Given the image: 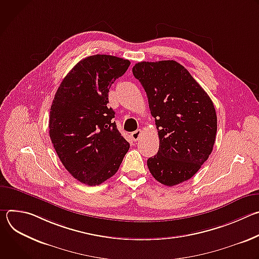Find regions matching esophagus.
Here are the masks:
<instances>
[{
  "label": "esophagus",
  "mask_w": 259,
  "mask_h": 259,
  "mask_svg": "<svg viewBox=\"0 0 259 259\" xmlns=\"http://www.w3.org/2000/svg\"><path fill=\"white\" fill-rule=\"evenodd\" d=\"M141 134H142V130H140V129H138V130H136V131H134V132H132L131 133V138H132V140H134V141H136V140H138L139 138H140V136H141Z\"/></svg>",
  "instance_id": "esophagus-1"
}]
</instances>
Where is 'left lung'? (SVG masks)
<instances>
[{"label":"left lung","mask_w":259,"mask_h":259,"mask_svg":"<svg viewBox=\"0 0 259 259\" xmlns=\"http://www.w3.org/2000/svg\"><path fill=\"white\" fill-rule=\"evenodd\" d=\"M149 99L160 146L147 160L156 180L173 187L192 178L212 153L217 117L212 100L175 60L142 61L133 68Z\"/></svg>","instance_id":"8db88e82"}]
</instances>
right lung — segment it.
<instances>
[{
	"label": "right lung",
	"mask_w": 259,
	"mask_h": 259,
	"mask_svg": "<svg viewBox=\"0 0 259 259\" xmlns=\"http://www.w3.org/2000/svg\"><path fill=\"white\" fill-rule=\"evenodd\" d=\"M130 61L97 54L79 61L54 96L49 134L65 169L87 186H98L116 174L130 144L119 132L108 92Z\"/></svg>",
	"instance_id": "right-lung-1"
}]
</instances>
